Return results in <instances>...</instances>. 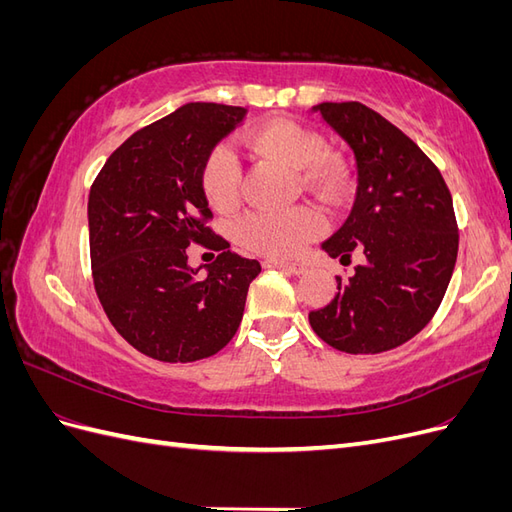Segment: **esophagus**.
Listing matches in <instances>:
<instances>
[{"label":"esophagus","mask_w":512,"mask_h":512,"mask_svg":"<svg viewBox=\"0 0 512 512\" xmlns=\"http://www.w3.org/2000/svg\"><path fill=\"white\" fill-rule=\"evenodd\" d=\"M262 267H265V269H282V271H288L292 275H303L307 271L303 262H288V260H275V258L262 260Z\"/></svg>","instance_id":"34e87169"}]
</instances>
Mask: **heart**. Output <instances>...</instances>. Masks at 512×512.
<instances>
[{"mask_svg":"<svg viewBox=\"0 0 512 512\" xmlns=\"http://www.w3.org/2000/svg\"><path fill=\"white\" fill-rule=\"evenodd\" d=\"M245 145L258 158L299 170L303 188L327 203H337L348 188V170L333 153H324L322 136L301 123L273 117L258 123L245 136ZM241 170L226 147H215L200 168V188L207 203L220 213L239 205ZM324 230L316 209L299 207L284 213H250L237 224V241L262 256H294Z\"/></svg>","mask_w":512,"mask_h":512,"instance_id":"1","label":"heart"}]
</instances>
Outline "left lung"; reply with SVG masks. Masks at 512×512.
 I'll list each match as a JSON object with an SVG mask.
<instances>
[{
    "label": "left lung",
    "mask_w": 512,
    "mask_h": 512,
    "mask_svg": "<svg viewBox=\"0 0 512 512\" xmlns=\"http://www.w3.org/2000/svg\"><path fill=\"white\" fill-rule=\"evenodd\" d=\"M352 149L356 198L348 220L320 247L363 262L329 305L309 312L335 350L378 354L406 344L436 314L457 260V222L446 183L414 141L361 102L312 106Z\"/></svg>",
    "instance_id": "8db88e82"
}]
</instances>
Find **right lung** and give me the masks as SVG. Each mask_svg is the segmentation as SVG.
Segmentation results:
<instances>
[{
    "mask_svg": "<svg viewBox=\"0 0 512 512\" xmlns=\"http://www.w3.org/2000/svg\"><path fill=\"white\" fill-rule=\"evenodd\" d=\"M245 113L243 106L183 104L117 147L89 190L98 299L117 333L151 359H207L239 329L260 265L230 252L207 226L200 168ZM190 242L223 254L192 270L184 254Z\"/></svg>",
    "mask_w": 512,
    "mask_h": 512,
    "instance_id": "add662e5",
    "label": "right lung"
}]
</instances>
